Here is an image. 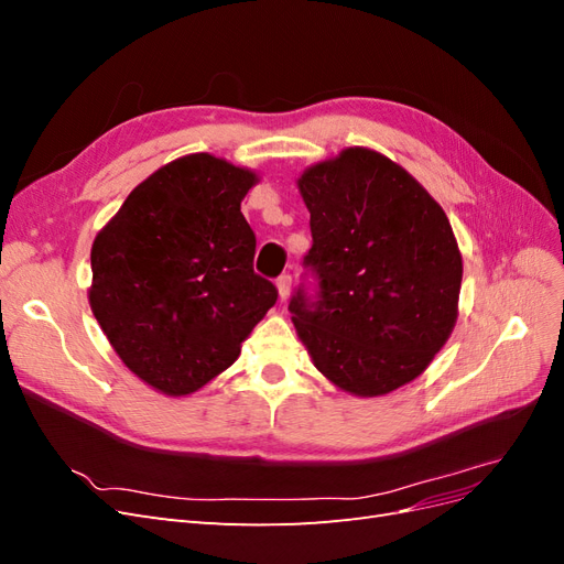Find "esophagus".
Listing matches in <instances>:
<instances>
[{
    "label": "esophagus",
    "instance_id": "34e87169",
    "mask_svg": "<svg viewBox=\"0 0 564 564\" xmlns=\"http://www.w3.org/2000/svg\"><path fill=\"white\" fill-rule=\"evenodd\" d=\"M278 292L282 299H286L289 292H292V275H289V272H282V275L278 278Z\"/></svg>",
    "mask_w": 564,
    "mask_h": 564
}]
</instances>
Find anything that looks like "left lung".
Listing matches in <instances>:
<instances>
[{"mask_svg":"<svg viewBox=\"0 0 564 564\" xmlns=\"http://www.w3.org/2000/svg\"><path fill=\"white\" fill-rule=\"evenodd\" d=\"M299 187L313 247L289 313L315 367L362 398L414 381L456 322L464 265L447 214L365 148L311 166Z\"/></svg>","mask_w":564,"mask_h":564,"instance_id":"left-lung-1","label":"left lung"}]
</instances>
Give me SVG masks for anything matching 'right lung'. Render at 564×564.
Here are the masks:
<instances>
[{
  "label": "right lung",
  "mask_w": 564,
  "mask_h": 564,
  "mask_svg": "<svg viewBox=\"0 0 564 564\" xmlns=\"http://www.w3.org/2000/svg\"><path fill=\"white\" fill-rule=\"evenodd\" d=\"M256 176L199 152L133 187L91 247V311L122 362L166 395L228 369L278 301L253 272L240 204Z\"/></svg>",
  "instance_id": "right-lung-1"
}]
</instances>
